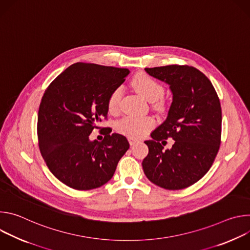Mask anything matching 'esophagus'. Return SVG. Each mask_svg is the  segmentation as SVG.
Here are the masks:
<instances>
[{"instance_id":"esophagus-1","label":"esophagus","mask_w":250,"mask_h":250,"mask_svg":"<svg viewBox=\"0 0 250 250\" xmlns=\"http://www.w3.org/2000/svg\"><path fill=\"white\" fill-rule=\"evenodd\" d=\"M128 141H129L130 146H134L137 144V142H139V140L137 138H133V137H128Z\"/></svg>"}]
</instances>
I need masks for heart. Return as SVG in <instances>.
<instances>
[{
    "instance_id": "b5f03b06",
    "label": "heart",
    "mask_w": 250,
    "mask_h": 250,
    "mask_svg": "<svg viewBox=\"0 0 250 250\" xmlns=\"http://www.w3.org/2000/svg\"><path fill=\"white\" fill-rule=\"evenodd\" d=\"M131 85L142 98L152 102L155 110L162 112L166 109V100L162 97L164 87L160 82L146 73H138L132 78ZM123 94L124 90L121 86L111 93L108 99V110L110 113H119ZM154 125L155 121L150 117L126 116L117 124V130L128 137L138 138L147 134Z\"/></svg>"
}]
</instances>
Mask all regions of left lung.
Here are the masks:
<instances>
[{"instance_id": "1", "label": "left lung", "mask_w": 250, "mask_h": 250, "mask_svg": "<svg viewBox=\"0 0 250 250\" xmlns=\"http://www.w3.org/2000/svg\"><path fill=\"white\" fill-rule=\"evenodd\" d=\"M166 82L173 101L166 121L145 141L149 152L142 161L148 179L167 190H180L196 182L209 170L219 152L222 136V108L218 94L208 77L188 65L146 68ZM175 140L163 150L160 141Z\"/></svg>"}]
</instances>
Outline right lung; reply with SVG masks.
Listing matches in <instances>:
<instances>
[{
    "mask_svg": "<svg viewBox=\"0 0 250 250\" xmlns=\"http://www.w3.org/2000/svg\"><path fill=\"white\" fill-rule=\"evenodd\" d=\"M129 73L126 68L77 62L46 88L39 110V147L50 172L75 190L99 188L112 179L129 148L125 136L103 127L102 141L89 139L106 119L108 99Z\"/></svg>",
    "mask_w": 250,
    "mask_h": 250,
    "instance_id": "add662e5",
    "label": "right lung"
}]
</instances>
